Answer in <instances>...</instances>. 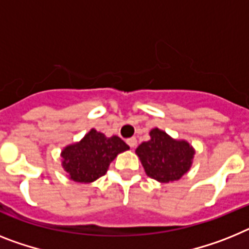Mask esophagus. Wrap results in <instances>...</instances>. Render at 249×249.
Listing matches in <instances>:
<instances>
[{
	"mask_svg": "<svg viewBox=\"0 0 249 249\" xmlns=\"http://www.w3.org/2000/svg\"><path fill=\"white\" fill-rule=\"evenodd\" d=\"M126 143H128V145L130 148H134L135 145H137V139H135V138H129L128 141H126Z\"/></svg>",
	"mask_w": 249,
	"mask_h": 249,
	"instance_id": "esophagus-1",
	"label": "esophagus"
}]
</instances>
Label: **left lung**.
Listing matches in <instances>:
<instances>
[{
	"label": "left lung",
	"mask_w": 249,
	"mask_h": 249,
	"mask_svg": "<svg viewBox=\"0 0 249 249\" xmlns=\"http://www.w3.org/2000/svg\"><path fill=\"white\" fill-rule=\"evenodd\" d=\"M150 139L137 148L148 176L160 182L177 181L190 170L194 149L187 142L175 141L160 130H150Z\"/></svg>",
	"instance_id": "1"
}]
</instances>
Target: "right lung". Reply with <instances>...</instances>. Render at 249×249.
I'll return each mask as SVG.
<instances>
[{
    "instance_id": "right-lung-1",
    "label": "right lung",
    "mask_w": 249,
    "mask_h": 249,
    "mask_svg": "<svg viewBox=\"0 0 249 249\" xmlns=\"http://www.w3.org/2000/svg\"><path fill=\"white\" fill-rule=\"evenodd\" d=\"M129 145L116 135L107 138L95 129L79 143L68 145L62 152L63 167L76 182H92L104 176L108 164Z\"/></svg>"
}]
</instances>
